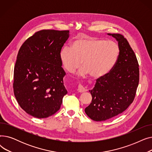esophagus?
<instances>
[{"instance_id":"34e87169","label":"esophagus","mask_w":152,"mask_h":152,"mask_svg":"<svg viewBox=\"0 0 152 152\" xmlns=\"http://www.w3.org/2000/svg\"><path fill=\"white\" fill-rule=\"evenodd\" d=\"M77 91L79 92H84L86 91V89L84 88V87L81 85V84H79L78 85V89H77Z\"/></svg>"}]
</instances>
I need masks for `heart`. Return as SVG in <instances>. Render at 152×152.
Segmentation results:
<instances>
[{
  "mask_svg": "<svg viewBox=\"0 0 152 152\" xmlns=\"http://www.w3.org/2000/svg\"><path fill=\"white\" fill-rule=\"evenodd\" d=\"M119 55L118 45L114 41L96 37H85L75 40L71 47H63L60 59L68 73H73L81 65L79 74H89L92 77L101 78L113 68Z\"/></svg>",
  "mask_w": 152,
  "mask_h": 152,
  "instance_id": "heart-1",
  "label": "heart"
}]
</instances>
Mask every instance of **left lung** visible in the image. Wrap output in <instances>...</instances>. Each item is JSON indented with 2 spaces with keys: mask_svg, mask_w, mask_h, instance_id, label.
Here are the masks:
<instances>
[{
  "mask_svg": "<svg viewBox=\"0 0 152 152\" xmlns=\"http://www.w3.org/2000/svg\"><path fill=\"white\" fill-rule=\"evenodd\" d=\"M107 34L116 40L119 55L113 68L89 90L92 100L85 112L95 121H106L125 111L134 99L139 81L138 61L128 42L119 34Z\"/></svg>",
  "mask_w": 152,
  "mask_h": 152,
  "instance_id": "left-lung-1",
  "label": "left lung"
}]
</instances>
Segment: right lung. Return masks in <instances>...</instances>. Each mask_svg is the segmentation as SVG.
<instances>
[{"instance_id":"1","label":"right lung","mask_w":152,"mask_h":152,"mask_svg":"<svg viewBox=\"0 0 152 152\" xmlns=\"http://www.w3.org/2000/svg\"><path fill=\"white\" fill-rule=\"evenodd\" d=\"M69 31L42 30L23 44L14 68V94L28 114L45 118L60 108L67 94L60 53Z\"/></svg>"}]
</instances>
